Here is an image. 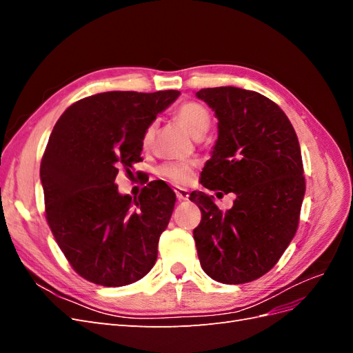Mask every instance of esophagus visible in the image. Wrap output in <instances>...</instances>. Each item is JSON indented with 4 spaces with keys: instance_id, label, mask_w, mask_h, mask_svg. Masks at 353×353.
Wrapping results in <instances>:
<instances>
[{
    "instance_id": "1",
    "label": "esophagus",
    "mask_w": 353,
    "mask_h": 353,
    "mask_svg": "<svg viewBox=\"0 0 353 353\" xmlns=\"http://www.w3.org/2000/svg\"><path fill=\"white\" fill-rule=\"evenodd\" d=\"M175 194H176V199L179 201L188 200V191L185 188H175Z\"/></svg>"
}]
</instances>
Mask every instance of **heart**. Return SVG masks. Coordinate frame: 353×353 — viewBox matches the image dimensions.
Masks as SVG:
<instances>
[{"label":"heart","instance_id":"heart-1","mask_svg":"<svg viewBox=\"0 0 353 353\" xmlns=\"http://www.w3.org/2000/svg\"><path fill=\"white\" fill-rule=\"evenodd\" d=\"M175 119L183 125L185 130L194 138H201L205 135L212 125V116L206 105L197 101H184L179 104L174 112ZM154 138V123L145 126L141 137V145L148 148L153 143ZM196 165L191 162H172L165 163L159 168V175L166 181L176 185L188 184L194 176Z\"/></svg>","mask_w":353,"mask_h":353}]
</instances>
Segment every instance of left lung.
Returning a JSON list of instances; mask_svg holds the SVG:
<instances>
[{
	"mask_svg": "<svg viewBox=\"0 0 353 353\" xmlns=\"http://www.w3.org/2000/svg\"><path fill=\"white\" fill-rule=\"evenodd\" d=\"M197 97L219 121L200 183L237 196L223 212L203 191L190 194L201 212L197 254L210 279L244 284L272 270L294 237L305 196L301 147L285 113L259 92L218 87Z\"/></svg>",
	"mask_w": 353,
	"mask_h": 353,
	"instance_id": "left-lung-1",
	"label": "left lung"
}]
</instances>
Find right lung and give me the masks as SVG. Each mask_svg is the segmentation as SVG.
Instances as JSON below:
<instances>
[{
    "instance_id": "1",
    "label": "right lung",
    "mask_w": 353,
    "mask_h": 353,
    "mask_svg": "<svg viewBox=\"0 0 353 353\" xmlns=\"http://www.w3.org/2000/svg\"><path fill=\"white\" fill-rule=\"evenodd\" d=\"M179 91H109L85 97L54 125L41 160L46 219L74 272L94 284L141 280L157 259L175 193L163 181L138 197L117 193L119 169L141 162V137Z\"/></svg>"
}]
</instances>
